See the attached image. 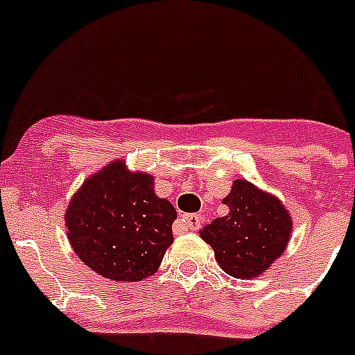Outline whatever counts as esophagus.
<instances>
[{
    "instance_id": "34e87169",
    "label": "esophagus",
    "mask_w": 355,
    "mask_h": 355,
    "mask_svg": "<svg viewBox=\"0 0 355 355\" xmlns=\"http://www.w3.org/2000/svg\"><path fill=\"white\" fill-rule=\"evenodd\" d=\"M181 222H183V225L188 227L190 230H197L200 229L202 220H200L199 214H183V216H181Z\"/></svg>"
}]
</instances>
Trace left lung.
<instances>
[{
	"label": "left lung",
	"mask_w": 355,
	"mask_h": 355,
	"mask_svg": "<svg viewBox=\"0 0 355 355\" xmlns=\"http://www.w3.org/2000/svg\"><path fill=\"white\" fill-rule=\"evenodd\" d=\"M229 214L216 218L200 230V237L214 250L220 268L234 278H255L271 268L291 239L292 220L275 195L234 181L222 200Z\"/></svg>",
	"instance_id": "obj_1"
}]
</instances>
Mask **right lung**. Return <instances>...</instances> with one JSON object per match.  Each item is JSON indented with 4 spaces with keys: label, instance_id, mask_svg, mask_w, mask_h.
I'll use <instances>...</instances> for the list:
<instances>
[{
    "label": "right lung",
    "instance_id": "obj_1",
    "mask_svg": "<svg viewBox=\"0 0 355 355\" xmlns=\"http://www.w3.org/2000/svg\"><path fill=\"white\" fill-rule=\"evenodd\" d=\"M174 206L155 193L153 175L119 160L84 181L64 213L67 236L84 264L114 282L155 275L174 241Z\"/></svg>",
    "mask_w": 355,
    "mask_h": 355
}]
</instances>
